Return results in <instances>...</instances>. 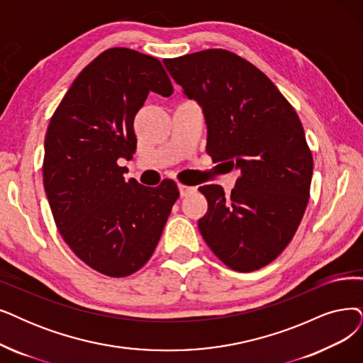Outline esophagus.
Returning a JSON list of instances; mask_svg holds the SVG:
<instances>
[{"mask_svg": "<svg viewBox=\"0 0 363 363\" xmlns=\"http://www.w3.org/2000/svg\"><path fill=\"white\" fill-rule=\"evenodd\" d=\"M179 191H180V196L184 198V196H187V195H191L192 192H195V187L183 184V183H179Z\"/></svg>", "mask_w": 363, "mask_h": 363, "instance_id": "34e87169", "label": "esophagus"}]
</instances>
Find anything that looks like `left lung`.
Wrapping results in <instances>:
<instances>
[{"label": "left lung", "mask_w": 363, "mask_h": 363, "mask_svg": "<svg viewBox=\"0 0 363 363\" xmlns=\"http://www.w3.org/2000/svg\"><path fill=\"white\" fill-rule=\"evenodd\" d=\"M184 94L196 99L208 128L213 162L240 169L237 187L206 184L198 228L230 269L250 272L287 247L310 199L313 155L299 116L262 71L225 49L164 60Z\"/></svg>", "instance_id": "8db88e82"}]
</instances>
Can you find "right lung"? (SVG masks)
<instances>
[{"label":"right lung","mask_w":363,"mask_h":363,"mask_svg":"<svg viewBox=\"0 0 363 363\" xmlns=\"http://www.w3.org/2000/svg\"><path fill=\"white\" fill-rule=\"evenodd\" d=\"M156 57L111 48L86 65L50 118L43 184L68 247L107 277L146 265L180 196L165 179L157 187L125 180L119 162L137 149L134 118L149 92L172 94Z\"/></svg>","instance_id":"right-lung-1"}]
</instances>
